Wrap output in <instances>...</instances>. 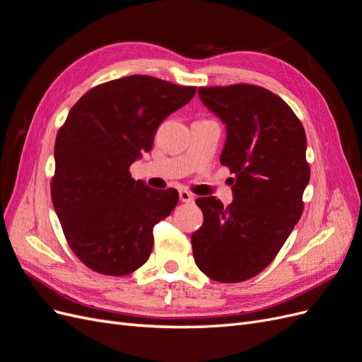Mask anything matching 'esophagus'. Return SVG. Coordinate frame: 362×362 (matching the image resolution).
<instances>
[{"instance_id":"1","label":"esophagus","mask_w":362,"mask_h":362,"mask_svg":"<svg viewBox=\"0 0 362 362\" xmlns=\"http://www.w3.org/2000/svg\"><path fill=\"white\" fill-rule=\"evenodd\" d=\"M193 194L190 193V192H187V190H181L180 192V201L181 202H193Z\"/></svg>"}]
</instances>
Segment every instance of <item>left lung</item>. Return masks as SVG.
I'll return each mask as SVG.
<instances>
[{
	"instance_id": "8db88e82",
	"label": "left lung",
	"mask_w": 362,
	"mask_h": 362,
	"mask_svg": "<svg viewBox=\"0 0 362 362\" xmlns=\"http://www.w3.org/2000/svg\"><path fill=\"white\" fill-rule=\"evenodd\" d=\"M202 104L226 125L221 163L229 168L234 199L198 198L202 226L192 234L193 258L208 278L242 282L278 255L303 210L310 182L300 120L264 87H199Z\"/></svg>"
}]
</instances>
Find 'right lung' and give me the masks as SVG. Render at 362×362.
<instances>
[{
    "label": "right lung",
    "mask_w": 362,
    "mask_h": 362,
    "mask_svg": "<svg viewBox=\"0 0 362 362\" xmlns=\"http://www.w3.org/2000/svg\"><path fill=\"white\" fill-rule=\"evenodd\" d=\"M196 87L129 75L83 95L60 128L51 182L54 210L74 254L103 275L122 276L148 261L152 229L178 204L175 189L131 178L157 128Z\"/></svg>",
    "instance_id": "add662e5"
}]
</instances>
